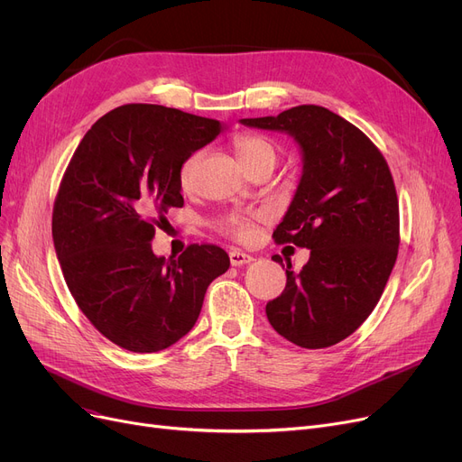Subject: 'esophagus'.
I'll return each mask as SVG.
<instances>
[{
	"mask_svg": "<svg viewBox=\"0 0 462 462\" xmlns=\"http://www.w3.org/2000/svg\"><path fill=\"white\" fill-rule=\"evenodd\" d=\"M254 258L251 254H245L241 251H230V263L236 265V268H239V265H247L251 263Z\"/></svg>",
	"mask_w": 462,
	"mask_h": 462,
	"instance_id": "1",
	"label": "esophagus"
}]
</instances>
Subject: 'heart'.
<instances>
[{
    "mask_svg": "<svg viewBox=\"0 0 462 462\" xmlns=\"http://www.w3.org/2000/svg\"><path fill=\"white\" fill-rule=\"evenodd\" d=\"M232 145L236 150L237 159L241 161L249 172L262 166H275L279 159V148L277 143L265 134L260 133H239L234 136ZM202 152H194L190 153L180 166V185L183 190H190L194 185V176H197V168L200 162ZM268 215L263 213H239L232 211L223 215L217 221V226L226 236H230L236 241H241V244H247L254 237V228L256 223L265 221Z\"/></svg>",
    "mask_w": 462,
    "mask_h": 462,
    "instance_id": "obj_1",
    "label": "heart"
}]
</instances>
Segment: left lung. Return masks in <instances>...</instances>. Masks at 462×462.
I'll return each mask as SVG.
<instances>
[{
  "label": "left lung",
  "instance_id": "1",
  "mask_svg": "<svg viewBox=\"0 0 462 462\" xmlns=\"http://www.w3.org/2000/svg\"><path fill=\"white\" fill-rule=\"evenodd\" d=\"M241 124L292 134L303 176L275 244L310 249L300 273L265 305L273 329L301 348H328L352 335L376 307L399 253V200L383 155L338 114L301 105ZM275 262H282L279 254Z\"/></svg>",
  "mask_w": 462,
  "mask_h": 462
}]
</instances>
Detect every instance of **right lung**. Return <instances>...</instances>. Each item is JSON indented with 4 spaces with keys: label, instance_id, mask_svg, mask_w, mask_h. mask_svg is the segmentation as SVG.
<instances>
[{
    "label": "right lung",
    "instance_id": "add662e5",
    "mask_svg": "<svg viewBox=\"0 0 462 462\" xmlns=\"http://www.w3.org/2000/svg\"><path fill=\"white\" fill-rule=\"evenodd\" d=\"M223 131L221 121L161 105H124L97 119L60 183L52 237L69 292L108 341L152 354L199 320L228 254L194 244L155 256L152 239L181 208L180 166Z\"/></svg>",
    "mask_w": 462,
    "mask_h": 462
}]
</instances>
